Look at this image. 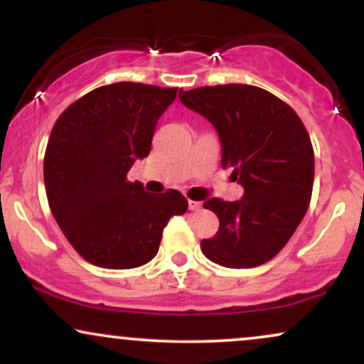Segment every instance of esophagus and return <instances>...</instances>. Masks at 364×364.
Here are the masks:
<instances>
[{
  "instance_id": "34e87169",
  "label": "esophagus",
  "mask_w": 364,
  "mask_h": 364,
  "mask_svg": "<svg viewBox=\"0 0 364 364\" xmlns=\"http://www.w3.org/2000/svg\"><path fill=\"white\" fill-rule=\"evenodd\" d=\"M188 208H190V210H200V208H202V203L195 202V200H188Z\"/></svg>"
}]
</instances>
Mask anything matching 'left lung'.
Returning a JSON list of instances; mask_svg holds the SVG:
<instances>
[{
  "label": "left lung",
  "instance_id": "left-lung-1",
  "mask_svg": "<svg viewBox=\"0 0 364 364\" xmlns=\"http://www.w3.org/2000/svg\"><path fill=\"white\" fill-rule=\"evenodd\" d=\"M186 107L214 124L223 144V168L245 188L243 198H210L219 231L202 240L208 260L252 269L272 260L306 214L315 178L313 145L289 104L243 83L179 90Z\"/></svg>",
  "mask_w": 364,
  "mask_h": 364
}]
</instances>
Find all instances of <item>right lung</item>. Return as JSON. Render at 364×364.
Here are the masks:
<instances>
[{"instance_id":"1","label":"right lung","mask_w":364,"mask_h":364,"mask_svg":"<svg viewBox=\"0 0 364 364\" xmlns=\"http://www.w3.org/2000/svg\"><path fill=\"white\" fill-rule=\"evenodd\" d=\"M178 89L135 82L102 85L56 119L44 156L49 208L75 252L102 269H135L159 252L173 215L188 200L178 190L147 193L127 181L149 156L157 119Z\"/></svg>"}]
</instances>
